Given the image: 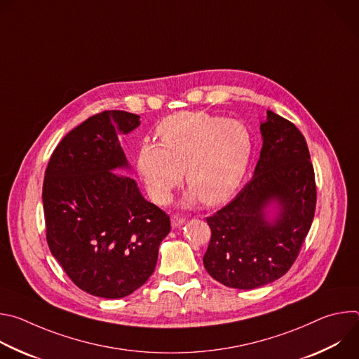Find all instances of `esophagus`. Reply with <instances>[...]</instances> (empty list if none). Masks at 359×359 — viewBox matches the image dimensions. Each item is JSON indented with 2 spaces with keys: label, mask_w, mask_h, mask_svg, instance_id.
Instances as JSON below:
<instances>
[{
  "label": "esophagus",
  "mask_w": 359,
  "mask_h": 359,
  "mask_svg": "<svg viewBox=\"0 0 359 359\" xmlns=\"http://www.w3.org/2000/svg\"><path fill=\"white\" fill-rule=\"evenodd\" d=\"M170 220H172V227H173V229H179V227L183 226L184 222H186L184 217H180V216H176V215L172 216Z\"/></svg>",
  "instance_id": "obj_1"
}]
</instances>
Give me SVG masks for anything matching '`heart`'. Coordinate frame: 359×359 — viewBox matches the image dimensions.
<instances>
[{"label": "heart", "instance_id": "obj_1", "mask_svg": "<svg viewBox=\"0 0 359 359\" xmlns=\"http://www.w3.org/2000/svg\"><path fill=\"white\" fill-rule=\"evenodd\" d=\"M156 133L162 144L143 142L136 162L153 200L165 203L180 184L183 170L190 186L184 204L201 198L216 206L237 190L252 149L243 123L204 112H180L165 118Z\"/></svg>", "mask_w": 359, "mask_h": 359}]
</instances>
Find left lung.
<instances>
[{"instance_id": "left-lung-1", "label": "left lung", "mask_w": 359, "mask_h": 359, "mask_svg": "<svg viewBox=\"0 0 359 359\" xmlns=\"http://www.w3.org/2000/svg\"><path fill=\"white\" fill-rule=\"evenodd\" d=\"M252 179L208 217L204 269L230 288L252 290L283 277L295 262L316 212L309 146L294 123L267 111Z\"/></svg>"}]
</instances>
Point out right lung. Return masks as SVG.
Here are the masks:
<instances>
[{"label": "right lung", "mask_w": 359, "mask_h": 359, "mask_svg": "<svg viewBox=\"0 0 359 359\" xmlns=\"http://www.w3.org/2000/svg\"><path fill=\"white\" fill-rule=\"evenodd\" d=\"M140 116L105 111L72 129L45 170L46 241L68 277L88 294L123 298L153 274L170 219L147 201L130 172L119 136Z\"/></svg>", "instance_id": "right-lung-1"}]
</instances>
